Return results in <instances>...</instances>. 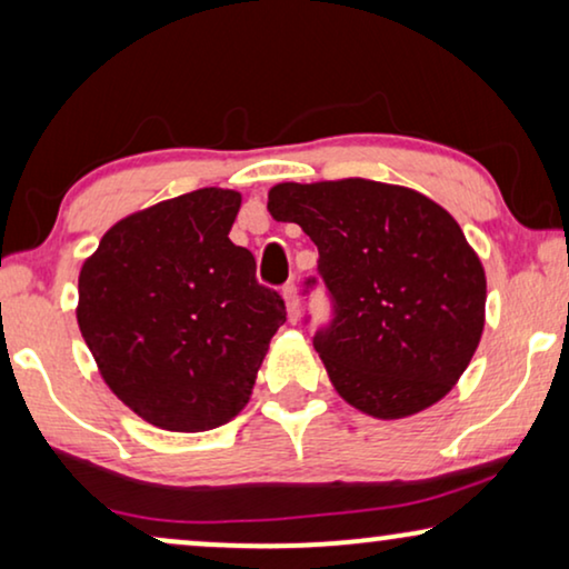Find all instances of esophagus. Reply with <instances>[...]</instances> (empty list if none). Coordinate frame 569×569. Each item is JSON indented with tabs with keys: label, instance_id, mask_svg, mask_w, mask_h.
<instances>
[{
	"label": "esophagus",
	"instance_id": "esophagus-1",
	"mask_svg": "<svg viewBox=\"0 0 569 569\" xmlns=\"http://www.w3.org/2000/svg\"><path fill=\"white\" fill-rule=\"evenodd\" d=\"M282 298H284V302H287V318H290V321L295 323V321H298V316H300L298 287H295V282H287V284L282 287Z\"/></svg>",
	"mask_w": 569,
	"mask_h": 569
}]
</instances>
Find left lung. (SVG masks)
I'll return each mask as SVG.
<instances>
[{"label": "left lung", "instance_id": "8db88e82", "mask_svg": "<svg viewBox=\"0 0 569 569\" xmlns=\"http://www.w3.org/2000/svg\"><path fill=\"white\" fill-rule=\"evenodd\" d=\"M267 207L318 248L331 318L313 347L341 399L378 419L440 401L477 352L487 302L485 269L453 217L365 178L279 183ZM318 279H306V298Z\"/></svg>", "mask_w": 569, "mask_h": 569}]
</instances>
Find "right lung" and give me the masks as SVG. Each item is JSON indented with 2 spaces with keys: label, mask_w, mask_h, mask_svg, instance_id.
Wrapping results in <instances>:
<instances>
[{
  "label": "right lung",
  "mask_w": 569,
  "mask_h": 569,
  "mask_svg": "<svg viewBox=\"0 0 569 569\" xmlns=\"http://www.w3.org/2000/svg\"><path fill=\"white\" fill-rule=\"evenodd\" d=\"M240 193L199 189L113 224L80 271V323L100 376L154 427L201 432L248 403L282 295L228 232Z\"/></svg>",
  "instance_id": "add662e5"
}]
</instances>
